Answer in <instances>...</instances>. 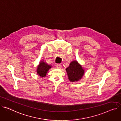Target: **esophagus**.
<instances>
[{"instance_id": "34e87169", "label": "esophagus", "mask_w": 121, "mask_h": 121, "mask_svg": "<svg viewBox=\"0 0 121 121\" xmlns=\"http://www.w3.org/2000/svg\"><path fill=\"white\" fill-rule=\"evenodd\" d=\"M56 67H57V68L58 69H61V67H62V66H61V64H57V65H56Z\"/></svg>"}]
</instances>
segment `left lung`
I'll return each instance as SVG.
<instances>
[{"label":"left lung","instance_id":"1","mask_svg":"<svg viewBox=\"0 0 121 121\" xmlns=\"http://www.w3.org/2000/svg\"><path fill=\"white\" fill-rule=\"evenodd\" d=\"M66 70L68 79L71 82L79 81L85 74V70L83 67L76 60L71 62Z\"/></svg>","mask_w":121,"mask_h":121}]
</instances>
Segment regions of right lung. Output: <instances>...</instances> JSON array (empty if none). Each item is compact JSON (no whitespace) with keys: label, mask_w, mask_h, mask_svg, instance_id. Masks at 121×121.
Segmentation results:
<instances>
[{"label":"right lung","mask_w":121,"mask_h":121,"mask_svg":"<svg viewBox=\"0 0 121 121\" xmlns=\"http://www.w3.org/2000/svg\"><path fill=\"white\" fill-rule=\"evenodd\" d=\"M52 68V66L49 65L44 61L42 60L40 61L36 68V72L38 76L41 77H45L46 76L48 71Z\"/></svg>","instance_id":"1"}]
</instances>
